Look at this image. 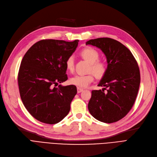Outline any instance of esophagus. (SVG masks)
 I'll use <instances>...</instances> for the list:
<instances>
[{
    "mask_svg": "<svg viewBox=\"0 0 157 157\" xmlns=\"http://www.w3.org/2000/svg\"><path fill=\"white\" fill-rule=\"evenodd\" d=\"M83 90V89L79 88V87H78V88H77V92H78V93H80V92H82Z\"/></svg>",
    "mask_w": 157,
    "mask_h": 157,
    "instance_id": "obj_1",
    "label": "esophagus"
}]
</instances>
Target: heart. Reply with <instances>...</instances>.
<instances>
[{
  "label": "heart",
  "mask_w": 157,
  "mask_h": 157,
  "mask_svg": "<svg viewBox=\"0 0 157 157\" xmlns=\"http://www.w3.org/2000/svg\"><path fill=\"white\" fill-rule=\"evenodd\" d=\"M81 55L85 60L90 63L89 72L85 75H76L71 78L70 83L78 87H86L94 79V75L98 78H102L107 72V64L100 60V53L92 47H86L81 52ZM65 66L69 72L74 70V59L73 56H68L65 61Z\"/></svg>",
  "instance_id": "1"
}]
</instances>
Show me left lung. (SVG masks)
<instances>
[{"instance_id":"8db88e82","label":"left lung","mask_w":157,"mask_h":157,"mask_svg":"<svg viewBox=\"0 0 157 157\" xmlns=\"http://www.w3.org/2000/svg\"><path fill=\"white\" fill-rule=\"evenodd\" d=\"M86 44L100 48L108 63L107 72L98 84L105 88L92 91L89 111L102 122H116L125 117L135 102L140 83L137 61L125 46L111 38L90 39Z\"/></svg>"}]
</instances>
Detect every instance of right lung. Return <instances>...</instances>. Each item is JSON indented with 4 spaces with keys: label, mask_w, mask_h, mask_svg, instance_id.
Returning <instances> with one entry per match:
<instances>
[{
    "label": "right lung",
    "mask_w": 157,
    "mask_h": 157,
    "mask_svg": "<svg viewBox=\"0 0 157 157\" xmlns=\"http://www.w3.org/2000/svg\"><path fill=\"white\" fill-rule=\"evenodd\" d=\"M78 41L40 40L22 58L17 78L20 96L29 113L40 122L57 124L70 111L76 86L58 83L68 79L65 61Z\"/></svg>",
    "instance_id": "add662e5"
}]
</instances>
